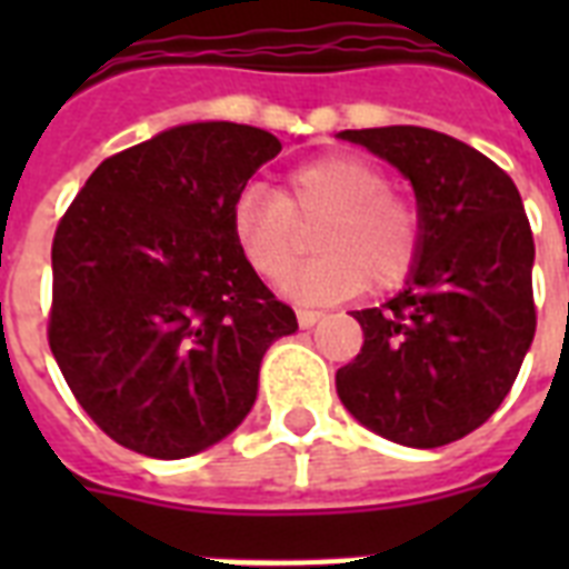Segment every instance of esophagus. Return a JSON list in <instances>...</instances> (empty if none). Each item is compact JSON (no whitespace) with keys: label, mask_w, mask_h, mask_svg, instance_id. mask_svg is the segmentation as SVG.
Listing matches in <instances>:
<instances>
[{"label":"esophagus","mask_w":569,"mask_h":569,"mask_svg":"<svg viewBox=\"0 0 569 569\" xmlns=\"http://www.w3.org/2000/svg\"><path fill=\"white\" fill-rule=\"evenodd\" d=\"M321 319V310H298V325L301 328H312Z\"/></svg>","instance_id":"34e87169"}]
</instances>
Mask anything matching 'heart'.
Segmentation results:
<instances>
[{
    "instance_id": "heart-1",
    "label": "heart",
    "mask_w": 569,
    "mask_h": 569,
    "mask_svg": "<svg viewBox=\"0 0 569 569\" xmlns=\"http://www.w3.org/2000/svg\"><path fill=\"white\" fill-rule=\"evenodd\" d=\"M321 253L292 280L301 298H346L405 283L422 250V212L389 189L383 168L333 153L286 173L283 191L248 189L232 206L236 244L259 277L280 283L310 248Z\"/></svg>"
}]
</instances>
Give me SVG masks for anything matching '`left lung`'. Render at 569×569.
I'll use <instances>...</instances> for the list:
<instances>
[{"label": "left lung", "instance_id": "8db88e82", "mask_svg": "<svg viewBox=\"0 0 569 569\" xmlns=\"http://www.w3.org/2000/svg\"><path fill=\"white\" fill-rule=\"evenodd\" d=\"M339 138L413 182L425 230L405 292L355 312L363 348L337 372V392L387 440L449 446L499 410L538 328L520 191L476 147L433 129H346Z\"/></svg>", "mask_w": 569, "mask_h": 569}]
</instances>
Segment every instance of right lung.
<instances>
[{
  "label": "right lung",
  "instance_id": "1",
  "mask_svg": "<svg viewBox=\"0 0 569 569\" xmlns=\"http://www.w3.org/2000/svg\"><path fill=\"white\" fill-rule=\"evenodd\" d=\"M280 150L244 123L173 127L109 156L61 214L49 348L120 446L177 460L223 440L268 346L298 330L232 236V206Z\"/></svg>",
  "mask_w": 569,
  "mask_h": 569
}]
</instances>
